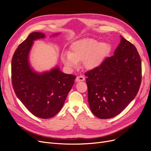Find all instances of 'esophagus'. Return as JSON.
I'll list each match as a JSON object with an SVG mask.
<instances>
[{
  "label": "esophagus",
  "mask_w": 151,
  "mask_h": 151,
  "mask_svg": "<svg viewBox=\"0 0 151 151\" xmlns=\"http://www.w3.org/2000/svg\"><path fill=\"white\" fill-rule=\"evenodd\" d=\"M85 80V78L83 76H77L76 77V82H80V81H84Z\"/></svg>",
  "instance_id": "34e87169"
}]
</instances>
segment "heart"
Masks as SVG:
<instances>
[{
	"instance_id": "heart-1",
	"label": "heart",
	"mask_w": 151,
	"mask_h": 151,
	"mask_svg": "<svg viewBox=\"0 0 151 151\" xmlns=\"http://www.w3.org/2000/svg\"><path fill=\"white\" fill-rule=\"evenodd\" d=\"M111 46L107 42L99 43L93 38H83L72 43L69 52L62 55V61L67 67H76L82 62L87 70L98 67L110 51Z\"/></svg>"
}]
</instances>
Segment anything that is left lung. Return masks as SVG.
Returning <instances> with one entry per match:
<instances>
[{
    "instance_id": "1",
    "label": "left lung",
    "mask_w": 151,
    "mask_h": 151,
    "mask_svg": "<svg viewBox=\"0 0 151 151\" xmlns=\"http://www.w3.org/2000/svg\"><path fill=\"white\" fill-rule=\"evenodd\" d=\"M91 111L101 119L120 114L137 94L142 64L134 45L121 36L114 55L85 73Z\"/></svg>"
}]
</instances>
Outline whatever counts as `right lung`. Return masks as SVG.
<instances>
[{
    "label": "right lung",
    "instance_id": "obj_1",
    "mask_svg": "<svg viewBox=\"0 0 151 151\" xmlns=\"http://www.w3.org/2000/svg\"><path fill=\"white\" fill-rule=\"evenodd\" d=\"M45 37L42 33L33 32L19 45L12 58L11 74L18 99L33 115L48 119L62 109L76 77L64 74L57 66L42 73L31 67L29 53L33 42Z\"/></svg>",
    "mask_w": 151,
    "mask_h": 151
}]
</instances>
